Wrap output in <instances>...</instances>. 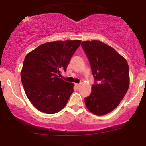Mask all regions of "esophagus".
I'll return each mask as SVG.
<instances>
[{
    "mask_svg": "<svg viewBox=\"0 0 146 146\" xmlns=\"http://www.w3.org/2000/svg\"><path fill=\"white\" fill-rule=\"evenodd\" d=\"M75 87L77 88V89H79V87H80V85H79V84H77V83H75Z\"/></svg>",
    "mask_w": 146,
    "mask_h": 146,
    "instance_id": "obj_1",
    "label": "esophagus"
}]
</instances>
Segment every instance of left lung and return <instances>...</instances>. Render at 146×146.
Wrapping results in <instances>:
<instances>
[{
	"label": "left lung",
	"mask_w": 146,
	"mask_h": 146,
	"mask_svg": "<svg viewBox=\"0 0 146 146\" xmlns=\"http://www.w3.org/2000/svg\"><path fill=\"white\" fill-rule=\"evenodd\" d=\"M81 46L95 80L91 94L85 98L86 106L97 116L108 114L118 106L128 89V63L114 48L100 41L82 42Z\"/></svg>",
	"instance_id": "left-lung-1"
}]
</instances>
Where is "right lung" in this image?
I'll return each instance as SVG.
<instances>
[{
	"label": "right lung",
	"instance_id": "1",
	"mask_svg": "<svg viewBox=\"0 0 146 146\" xmlns=\"http://www.w3.org/2000/svg\"><path fill=\"white\" fill-rule=\"evenodd\" d=\"M81 40L55 41L40 45L26 55L21 81L26 96L40 111L52 114L64 108L74 84L59 77L66 71Z\"/></svg>",
	"mask_w": 146,
	"mask_h": 146
}]
</instances>
